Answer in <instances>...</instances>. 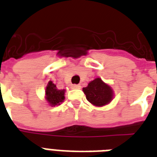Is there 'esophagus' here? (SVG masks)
<instances>
[{
    "label": "esophagus",
    "mask_w": 157,
    "mask_h": 157,
    "mask_svg": "<svg viewBox=\"0 0 157 157\" xmlns=\"http://www.w3.org/2000/svg\"><path fill=\"white\" fill-rule=\"evenodd\" d=\"M71 88H72V89H74V90H78V89L81 88V86L78 85V84H73V85L71 86Z\"/></svg>",
    "instance_id": "obj_1"
}]
</instances>
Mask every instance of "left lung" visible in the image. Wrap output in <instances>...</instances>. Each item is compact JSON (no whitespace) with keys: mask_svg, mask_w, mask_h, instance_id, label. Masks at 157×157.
I'll return each mask as SVG.
<instances>
[{"mask_svg":"<svg viewBox=\"0 0 157 157\" xmlns=\"http://www.w3.org/2000/svg\"><path fill=\"white\" fill-rule=\"evenodd\" d=\"M87 100L95 106H104L108 105L113 99L114 93L108 84L104 83L101 78H97L83 89Z\"/></svg>","mask_w":157,"mask_h":157,"instance_id":"8db88e82","label":"left lung"}]
</instances>
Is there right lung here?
I'll list each match as a JSON object with an SVG mask.
<instances>
[{"label":"right lung","instance_id":"right-lung-1","mask_svg":"<svg viewBox=\"0 0 157 157\" xmlns=\"http://www.w3.org/2000/svg\"><path fill=\"white\" fill-rule=\"evenodd\" d=\"M46 99L51 106L59 105L63 102L65 97V90H58L56 87V84L49 81L45 90Z\"/></svg>","mask_w":157,"mask_h":157}]
</instances>
